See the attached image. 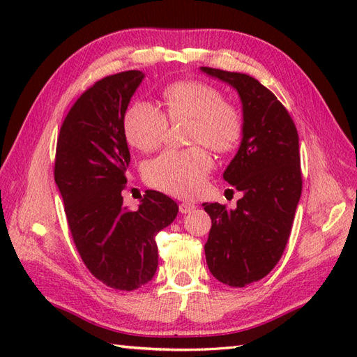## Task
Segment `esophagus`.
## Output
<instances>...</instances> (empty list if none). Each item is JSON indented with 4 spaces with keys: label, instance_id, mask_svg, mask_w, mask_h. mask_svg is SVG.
Listing matches in <instances>:
<instances>
[{
    "label": "esophagus",
    "instance_id": "esophagus-1",
    "mask_svg": "<svg viewBox=\"0 0 357 357\" xmlns=\"http://www.w3.org/2000/svg\"><path fill=\"white\" fill-rule=\"evenodd\" d=\"M196 208V206L193 202H187V201H184V202H181L179 204V211L183 215H187V213H192V211Z\"/></svg>",
    "mask_w": 357,
    "mask_h": 357
}]
</instances>
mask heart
I'll return each mask as SVG.
<instances>
[{
    "label": "heart",
    "instance_id": "obj_1",
    "mask_svg": "<svg viewBox=\"0 0 357 357\" xmlns=\"http://www.w3.org/2000/svg\"><path fill=\"white\" fill-rule=\"evenodd\" d=\"M162 102L170 119L192 118L190 142L206 144L218 153L236 149L244 133V118L236 105L224 101L219 90L202 81H176L162 90ZM167 130V118L155 104L136 101L124 116V133L133 147L156 149ZM213 167V158L202 146L167 150L144 167L147 183L178 198L198 195Z\"/></svg>",
    "mask_w": 357,
    "mask_h": 357
}]
</instances>
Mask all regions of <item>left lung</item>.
I'll return each mask as SVG.
<instances>
[{"instance_id":"1","label":"left lung","mask_w":357,"mask_h":357,"mask_svg":"<svg viewBox=\"0 0 357 357\" xmlns=\"http://www.w3.org/2000/svg\"><path fill=\"white\" fill-rule=\"evenodd\" d=\"M236 90L244 133L224 179L242 193L236 208L202 204L211 218L206 259L211 275L230 287L267 276L290 238L302 192L299 136L278 98L245 73L201 67Z\"/></svg>"}]
</instances>
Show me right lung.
<instances>
[{"label": "right lung", "instance_id": "1", "mask_svg": "<svg viewBox=\"0 0 357 357\" xmlns=\"http://www.w3.org/2000/svg\"><path fill=\"white\" fill-rule=\"evenodd\" d=\"M139 70L95 82L67 113L56 144L55 183L81 259L101 282L132 291L153 279L156 234L170 225L178 206L147 190L136 211L123 206L130 151L124 116L142 82Z\"/></svg>", "mask_w": 357, "mask_h": 357}]
</instances>
